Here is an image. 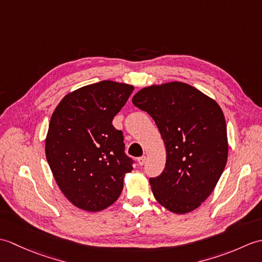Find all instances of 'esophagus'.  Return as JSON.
Returning a JSON list of instances; mask_svg holds the SVG:
<instances>
[{
  "instance_id": "obj_1",
  "label": "esophagus",
  "mask_w": 262,
  "mask_h": 262,
  "mask_svg": "<svg viewBox=\"0 0 262 262\" xmlns=\"http://www.w3.org/2000/svg\"><path fill=\"white\" fill-rule=\"evenodd\" d=\"M145 161H146V158L145 157H141V158H138L137 159V162H138V164H140L141 166L145 163Z\"/></svg>"
}]
</instances>
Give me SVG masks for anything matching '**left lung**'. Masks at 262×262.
Here are the masks:
<instances>
[{
	"instance_id": "left-lung-1",
	"label": "left lung",
	"mask_w": 262,
	"mask_h": 262,
	"mask_svg": "<svg viewBox=\"0 0 262 262\" xmlns=\"http://www.w3.org/2000/svg\"><path fill=\"white\" fill-rule=\"evenodd\" d=\"M132 101L154 119L166 149L163 172L149 179L155 199L174 214L198 208L226 165L223 111L214 99L183 82L146 86Z\"/></svg>"
}]
</instances>
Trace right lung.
Masks as SVG:
<instances>
[{
  "label": "right lung",
  "mask_w": 262,
  "mask_h": 262,
  "mask_svg": "<svg viewBox=\"0 0 262 262\" xmlns=\"http://www.w3.org/2000/svg\"><path fill=\"white\" fill-rule=\"evenodd\" d=\"M133 90L126 83L101 81L66 94L54 110L45 143L47 162L64 196L77 208L109 207L133 170L122 132L113 126Z\"/></svg>",
  "instance_id": "add662e5"
}]
</instances>
